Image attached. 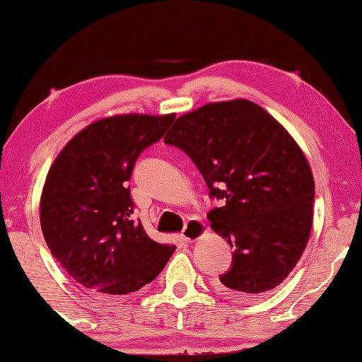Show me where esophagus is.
<instances>
[{"label":"esophagus","mask_w":362,"mask_h":362,"mask_svg":"<svg viewBox=\"0 0 362 362\" xmlns=\"http://www.w3.org/2000/svg\"><path fill=\"white\" fill-rule=\"evenodd\" d=\"M206 231V226L201 221H189L182 229L181 233V239L186 243H192L196 239H199V236H203V233Z\"/></svg>","instance_id":"1"}]
</instances>
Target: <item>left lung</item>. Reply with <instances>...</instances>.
<instances>
[{
	"instance_id": "1",
	"label": "left lung",
	"mask_w": 362,
	"mask_h": 362,
	"mask_svg": "<svg viewBox=\"0 0 362 362\" xmlns=\"http://www.w3.org/2000/svg\"><path fill=\"white\" fill-rule=\"evenodd\" d=\"M164 143L192 159L223 203L208 214L233 247L219 293L251 299L283 283L313 226V171L293 136L256 103L233 100L180 116Z\"/></svg>"
}]
</instances>
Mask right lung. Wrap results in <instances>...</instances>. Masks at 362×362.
Here are the masks:
<instances>
[{
  "mask_svg": "<svg viewBox=\"0 0 362 362\" xmlns=\"http://www.w3.org/2000/svg\"><path fill=\"white\" fill-rule=\"evenodd\" d=\"M175 115L98 119L61 149L40 203L45 241L69 278L103 296L151 283L176 246L153 241L133 219L128 181L143 149L163 138Z\"/></svg>",
  "mask_w": 362,
  "mask_h": 362,
  "instance_id": "add662e5",
  "label": "right lung"
}]
</instances>
